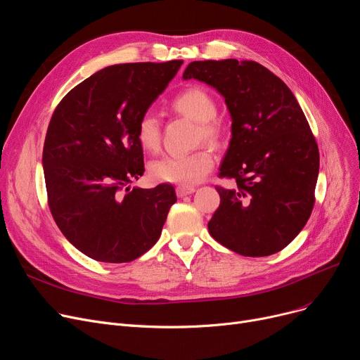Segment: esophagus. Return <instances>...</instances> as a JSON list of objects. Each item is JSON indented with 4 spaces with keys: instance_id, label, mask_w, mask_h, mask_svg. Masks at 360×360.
Returning <instances> with one entry per match:
<instances>
[{
    "instance_id": "obj_1",
    "label": "esophagus",
    "mask_w": 360,
    "mask_h": 360,
    "mask_svg": "<svg viewBox=\"0 0 360 360\" xmlns=\"http://www.w3.org/2000/svg\"><path fill=\"white\" fill-rule=\"evenodd\" d=\"M195 191V188L194 186H184V185H179L178 188H176V194H178V197H185V195H190V194H193Z\"/></svg>"
}]
</instances>
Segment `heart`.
Masks as SVG:
<instances>
[{
  "instance_id": "obj_1",
  "label": "heart",
  "mask_w": 360,
  "mask_h": 360,
  "mask_svg": "<svg viewBox=\"0 0 360 360\" xmlns=\"http://www.w3.org/2000/svg\"><path fill=\"white\" fill-rule=\"evenodd\" d=\"M170 108L179 115L197 122V141L219 147L224 140V127L216 118L217 105L212 94L200 86L186 87L170 101ZM136 139L140 147L155 153L160 147L162 129L159 120L144 113L136 127ZM214 166L212 151L202 147L182 156H165L150 165V175L160 182L193 185L200 182Z\"/></svg>"
}]
</instances>
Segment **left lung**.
Listing matches in <instances>:
<instances>
[{"label": "left lung", "instance_id": "obj_1", "mask_svg": "<svg viewBox=\"0 0 360 360\" xmlns=\"http://www.w3.org/2000/svg\"><path fill=\"white\" fill-rule=\"evenodd\" d=\"M184 79L217 89L232 117V140L217 185L220 205L210 235L245 257L286 248L307 224L314 204L319 151L292 90L255 61H194Z\"/></svg>", "mask_w": 360, "mask_h": 360}]
</instances>
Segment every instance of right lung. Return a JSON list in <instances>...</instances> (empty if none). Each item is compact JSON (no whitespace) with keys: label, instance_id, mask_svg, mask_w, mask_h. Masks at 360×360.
Listing matches in <instances>:
<instances>
[{"label":"right lung","instance_id":"add662e5","mask_svg":"<svg viewBox=\"0 0 360 360\" xmlns=\"http://www.w3.org/2000/svg\"><path fill=\"white\" fill-rule=\"evenodd\" d=\"M182 63L106 67L71 89L52 113L42 155L48 205L63 235L93 259L129 262L160 238L175 188L128 184L144 174L137 122Z\"/></svg>","mask_w":360,"mask_h":360}]
</instances>
